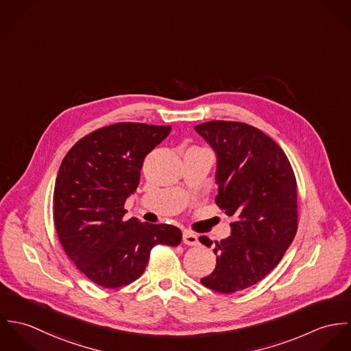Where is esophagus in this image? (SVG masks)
Instances as JSON below:
<instances>
[{"label":"esophagus","instance_id":"34e87169","mask_svg":"<svg viewBox=\"0 0 351 351\" xmlns=\"http://www.w3.org/2000/svg\"><path fill=\"white\" fill-rule=\"evenodd\" d=\"M182 242L188 246H197L199 245V237L191 231H184Z\"/></svg>","mask_w":351,"mask_h":351}]
</instances>
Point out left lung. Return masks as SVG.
I'll use <instances>...</instances> for the list:
<instances>
[{
  "instance_id": "obj_1",
  "label": "left lung",
  "mask_w": 351,
  "mask_h": 351,
  "mask_svg": "<svg viewBox=\"0 0 351 351\" xmlns=\"http://www.w3.org/2000/svg\"><path fill=\"white\" fill-rule=\"evenodd\" d=\"M213 149L216 204L234 216L231 235L215 242L216 267L201 284L220 293L250 288L269 274L298 231V184L282 149L261 130L213 120L195 127ZM210 247L212 241L201 237Z\"/></svg>"
}]
</instances>
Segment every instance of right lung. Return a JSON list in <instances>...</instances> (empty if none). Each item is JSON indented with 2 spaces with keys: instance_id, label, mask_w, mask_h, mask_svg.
<instances>
[{
  "instance_id": "obj_1",
  "label": "right lung",
  "mask_w": 351,
  "mask_h": 351,
  "mask_svg": "<svg viewBox=\"0 0 351 351\" xmlns=\"http://www.w3.org/2000/svg\"><path fill=\"white\" fill-rule=\"evenodd\" d=\"M170 125L117 123L80 139L63 158L53 189V223L67 256L89 280L120 288L138 280L156 245L178 246L170 224L125 219L146 155Z\"/></svg>"
}]
</instances>
